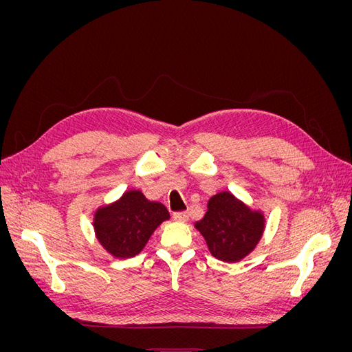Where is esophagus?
Here are the masks:
<instances>
[{
	"instance_id": "obj_1",
	"label": "esophagus",
	"mask_w": 352,
	"mask_h": 352,
	"mask_svg": "<svg viewBox=\"0 0 352 352\" xmlns=\"http://www.w3.org/2000/svg\"><path fill=\"white\" fill-rule=\"evenodd\" d=\"M172 217L176 221H186L189 219V212L188 211H177V212H173Z\"/></svg>"
}]
</instances>
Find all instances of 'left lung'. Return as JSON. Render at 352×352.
Returning <instances> with one entry per match:
<instances>
[{"mask_svg": "<svg viewBox=\"0 0 352 352\" xmlns=\"http://www.w3.org/2000/svg\"><path fill=\"white\" fill-rule=\"evenodd\" d=\"M265 226L264 214L223 190L208 199L207 212L195 223L212 257L236 263L257 247Z\"/></svg>", "mask_w": 352, "mask_h": 352, "instance_id": "8db88e82", "label": "left lung"}]
</instances>
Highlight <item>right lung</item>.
<instances>
[{"mask_svg":"<svg viewBox=\"0 0 352 352\" xmlns=\"http://www.w3.org/2000/svg\"><path fill=\"white\" fill-rule=\"evenodd\" d=\"M168 217L163 204L148 201L141 190H127L120 199L95 211L94 229L105 251L116 258H129L144 250L154 230Z\"/></svg>","mask_w":352,"mask_h":352,"instance_id":"add662e5","label":"right lung"}]
</instances>
